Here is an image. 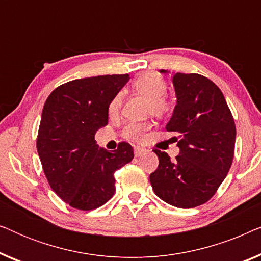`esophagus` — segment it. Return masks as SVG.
Returning <instances> with one entry per match:
<instances>
[{
	"label": "esophagus",
	"instance_id": "esophagus-1",
	"mask_svg": "<svg viewBox=\"0 0 261 261\" xmlns=\"http://www.w3.org/2000/svg\"><path fill=\"white\" fill-rule=\"evenodd\" d=\"M146 153V149L142 148V147H135L134 148V155L135 156H141L144 155Z\"/></svg>",
	"mask_w": 261,
	"mask_h": 261
}]
</instances>
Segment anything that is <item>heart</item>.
<instances>
[{
  "instance_id": "1",
  "label": "heart",
  "mask_w": 261,
  "mask_h": 261,
  "mask_svg": "<svg viewBox=\"0 0 261 261\" xmlns=\"http://www.w3.org/2000/svg\"><path fill=\"white\" fill-rule=\"evenodd\" d=\"M133 88L140 94L148 97L147 112L152 113L155 116H163L169 112L170 103L165 97L167 90L166 81L164 80L162 74L156 72H145L138 76L133 81ZM122 94H117L110 101L108 112L110 116H115L119 114L121 107H122ZM148 123L146 122H133L126 126L123 130V137L128 140L138 141L140 140L145 130L148 129Z\"/></svg>"
}]
</instances>
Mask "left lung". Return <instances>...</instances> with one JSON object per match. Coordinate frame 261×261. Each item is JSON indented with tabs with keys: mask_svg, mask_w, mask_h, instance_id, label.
Masks as SVG:
<instances>
[{
	"mask_svg": "<svg viewBox=\"0 0 261 261\" xmlns=\"http://www.w3.org/2000/svg\"><path fill=\"white\" fill-rule=\"evenodd\" d=\"M166 73V70H160ZM177 105L166 124L179 155L171 160L154 149L159 165L149 176L153 191L177 208L208 202L226 178L234 156L237 129L226 98L215 83L197 73H174Z\"/></svg>",
	"mask_w": 261,
	"mask_h": 261,
	"instance_id": "obj_1",
	"label": "left lung"
}]
</instances>
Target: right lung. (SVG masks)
<instances>
[{
    "label": "right lung",
    "mask_w": 261,
    "mask_h": 261,
    "mask_svg": "<svg viewBox=\"0 0 261 261\" xmlns=\"http://www.w3.org/2000/svg\"><path fill=\"white\" fill-rule=\"evenodd\" d=\"M129 74H106L60 85L46 99L37 149L52 190L74 209L92 210L115 192L114 172L132 162L133 148H99L95 134L108 124V107Z\"/></svg>",
    "instance_id": "1"
}]
</instances>
